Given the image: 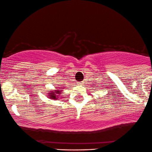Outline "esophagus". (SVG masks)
Here are the masks:
<instances>
[{
	"label": "esophagus",
	"mask_w": 152,
	"mask_h": 152,
	"mask_svg": "<svg viewBox=\"0 0 152 152\" xmlns=\"http://www.w3.org/2000/svg\"><path fill=\"white\" fill-rule=\"evenodd\" d=\"M80 84H83V82H80Z\"/></svg>",
	"instance_id": "obj_1"
}]
</instances>
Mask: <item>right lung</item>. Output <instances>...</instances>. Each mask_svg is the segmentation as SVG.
Here are the masks:
<instances>
[{"mask_svg": "<svg viewBox=\"0 0 152 152\" xmlns=\"http://www.w3.org/2000/svg\"><path fill=\"white\" fill-rule=\"evenodd\" d=\"M60 92L61 90H54V91H50L48 93L49 97L52 99H59L58 98H59V94L60 93Z\"/></svg>", "mask_w": 152, "mask_h": 152, "instance_id": "1", "label": "right lung"}]
</instances>
